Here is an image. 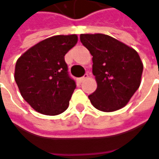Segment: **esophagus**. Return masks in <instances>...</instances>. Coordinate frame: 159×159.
<instances>
[{"mask_svg":"<svg viewBox=\"0 0 159 159\" xmlns=\"http://www.w3.org/2000/svg\"><path fill=\"white\" fill-rule=\"evenodd\" d=\"M88 76H89V75L87 74V73H86V74H85V75H84L83 77H81V78H80V79H79L80 82H84V80H86L87 78H88Z\"/></svg>","mask_w":159,"mask_h":159,"instance_id":"obj_1","label":"esophagus"}]
</instances>
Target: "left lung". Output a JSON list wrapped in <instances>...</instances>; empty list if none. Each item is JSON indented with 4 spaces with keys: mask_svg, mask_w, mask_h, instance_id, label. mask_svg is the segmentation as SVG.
<instances>
[{
    "mask_svg": "<svg viewBox=\"0 0 159 159\" xmlns=\"http://www.w3.org/2000/svg\"><path fill=\"white\" fill-rule=\"evenodd\" d=\"M80 40L93 56L97 88L89 95L93 106L115 111L129 102L141 83L143 63L138 52L105 34H81Z\"/></svg>",
    "mask_w": 159,
    "mask_h": 159,
    "instance_id": "obj_1",
    "label": "left lung"
}]
</instances>
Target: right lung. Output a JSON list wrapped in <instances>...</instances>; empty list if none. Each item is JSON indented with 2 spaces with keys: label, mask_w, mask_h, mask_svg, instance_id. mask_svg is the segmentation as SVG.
<instances>
[{
  "label": "right lung",
  "mask_w": 159,
  "mask_h": 159,
  "mask_svg": "<svg viewBox=\"0 0 159 159\" xmlns=\"http://www.w3.org/2000/svg\"><path fill=\"white\" fill-rule=\"evenodd\" d=\"M77 40L76 34L56 35L18 58L14 79L21 96L36 111L54 116L68 108L76 85L67 74L65 56Z\"/></svg>",
  "instance_id": "1"
}]
</instances>
